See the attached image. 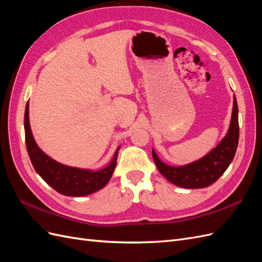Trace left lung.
<instances>
[{"label": "left lung", "mask_w": 262, "mask_h": 262, "mask_svg": "<svg viewBox=\"0 0 262 262\" xmlns=\"http://www.w3.org/2000/svg\"><path fill=\"white\" fill-rule=\"evenodd\" d=\"M238 140V105L233 95L229 128L226 136L207 155L184 166H170L162 162L152 148V158L159 172L171 184L188 189L205 188L218 180L229 167L237 150Z\"/></svg>", "instance_id": "left-lung-1"}]
</instances>
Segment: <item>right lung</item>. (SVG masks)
<instances>
[{"label":"right lung","mask_w":262,"mask_h":262,"mask_svg":"<svg viewBox=\"0 0 262 262\" xmlns=\"http://www.w3.org/2000/svg\"><path fill=\"white\" fill-rule=\"evenodd\" d=\"M24 129L26 149H28L33 167L44 182L57 192L71 197L87 196L104 188L110 182L115 170L120 146L117 147L110 164H107L104 168L98 170L77 168V167L67 166L56 162L37 146L31 130L29 103L25 107Z\"/></svg>","instance_id":"right-lung-1"}]
</instances>
